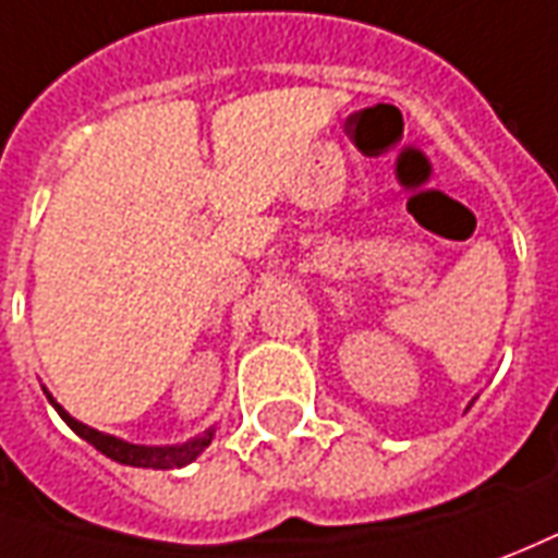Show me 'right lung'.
<instances>
[{"label": "right lung", "instance_id": "1", "mask_svg": "<svg viewBox=\"0 0 558 558\" xmlns=\"http://www.w3.org/2000/svg\"><path fill=\"white\" fill-rule=\"evenodd\" d=\"M44 392H47V389H44ZM47 398H50V404L59 410V416L68 422V428H71L73 434H80V437H83L85 442H92L100 454H107V458L124 463V466H142V470H181L186 463H193L195 458L210 446V440L217 437V425H210L205 434H195L193 440L186 442H174V446H140V442L121 440L116 434H104V430L88 428L85 422L73 418L50 392H47Z\"/></svg>", "mask_w": 558, "mask_h": 558}]
</instances>
